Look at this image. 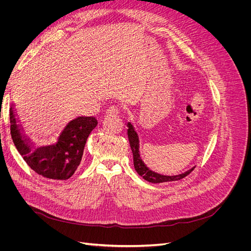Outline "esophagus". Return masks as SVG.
<instances>
[{"label": "esophagus", "mask_w": 251, "mask_h": 251, "mask_svg": "<svg viewBox=\"0 0 251 251\" xmlns=\"http://www.w3.org/2000/svg\"><path fill=\"white\" fill-rule=\"evenodd\" d=\"M119 112H118V109L116 108V107H110L109 109H107V111H105V114H107V115H117Z\"/></svg>", "instance_id": "34e87169"}]
</instances>
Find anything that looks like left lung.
<instances>
[{
	"instance_id": "left-lung-1",
	"label": "left lung",
	"mask_w": 251,
	"mask_h": 251,
	"mask_svg": "<svg viewBox=\"0 0 251 251\" xmlns=\"http://www.w3.org/2000/svg\"><path fill=\"white\" fill-rule=\"evenodd\" d=\"M126 126L127 128V138L128 141H130V147L132 150L133 153V158H134V168L136 170V172L138 173V175L149 182H151V183H162V182H170V181H177L180 180L182 178L186 177L187 175L191 174L196 166L192 168L191 170H188L184 173L176 175V176H164V175H160L157 174L153 171H151L148 166L144 164V162L142 161V159L140 157V153H139V138L138 135L136 133L135 128L133 126V125L131 123H127Z\"/></svg>"
}]
</instances>
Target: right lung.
Wrapping results in <instances>:
<instances>
[{
	"label": "right lung",
	"mask_w": 251,
	"mask_h": 251,
	"mask_svg": "<svg viewBox=\"0 0 251 251\" xmlns=\"http://www.w3.org/2000/svg\"><path fill=\"white\" fill-rule=\"evenodd\" d=\"M9 116L11 138L23 159L35 173L54 180L69 179L77 170L86 141L97 126L95 117L73 118L59 127L50 144L36 146L24 133L13 103Z\"/></svg>",
	"instance_id": "right-lung-1"
}]
</instances>
